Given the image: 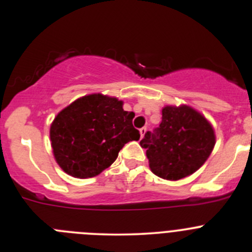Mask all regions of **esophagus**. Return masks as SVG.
<instances>
[{
  "label": "esophagus",
  "mask_w": 252,
  "mask_h": 252,
  "mask_svg": "<svg viewBox=\"0 0 252 252\" xmlns=\"http://www.w3.org/2000/svg\"><path fill=\"white\" fill-rule=\"evenodd\" d=\"M139 132H140V138H143L144 137L145 132H147V127H142V128L139 129Z\"/></svg>",
  "instance_id": "obj_1"
}]
</instances>
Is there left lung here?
I'll return each instance as SVG.
<instances>
[{
    "mask_svg": "<svg viewBox=\"0 0 252 252\" xmlns=\"http://www.w3.org/2000/svg\"><path fill=\"white\" fill-rule=\"evenodd\" d=\"M215 145V132L201 113L189 105H166L162 121L140 140L151 172L166 180H180L203 166Z\"/></svg>",
    "mask_w": 252,
    "mask_h": 252,
    "instance_id": "obj_1",
    "label": "left lung"
}]
</instances>
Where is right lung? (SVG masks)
Wrapping results in <instances>:
<instances>
[{"label": "right lung", "mask_w": 252, "mask_h": 252, "mask_svg": "<svg viewBox=\"0 0 252 252\" xmlns=\"http://www.w3.org/2000/svg\"><path fill=\"white\" fill-rule=\"evenodd\" d=\"M116 97L93 94L62 109L50 126L54 158L63 172L79 179L93 178L115 161L126 143L138 140L126 112Z\"/></svg>", "instance_id": "1"}]
</instances>
